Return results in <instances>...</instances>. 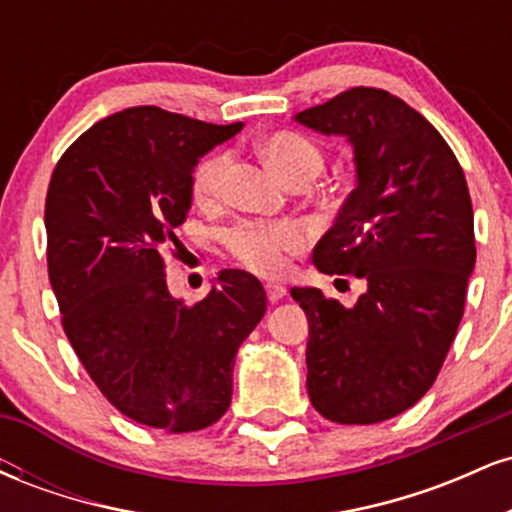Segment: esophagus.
<instances>
[{"mask_svg":"<svg viewBox=\"0 0 512 512\" xmlns=\"http://www.w3.org/2000/svg\"><path fill=\"white\" fill-rule=\"evenodd\" d=\"M264 289H267V298H269V301H272V303L281 301V298L286 296V286L274 284V281H269V284H264Z\"/></svg>","mask_w":512,"mask_h":512,"instance_id":"obj_1","label":"esophagus"}]
</instances>
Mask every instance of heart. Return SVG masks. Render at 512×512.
<instances>
[{"label":"heart","instance_id":"b5f03b06","mask_svg":"<svg viewBox=\"0 0 512 512\" xmlns=\"http://www.w3.org/2000/svg\"><path fill=\"white\" fill-rule=\"evenodd\" d=\"M260 151L276 178L284 180L286 185H293L298 180H315L325 168V156H322L320 146L296 132L272 134L269 139H264ZM228 168H231V156L223 151L211 154L199 163L192 175V192H195L197 202L209 204L221 197ZM223 240L243 267L252 269L255 274L274 276L286 267V257L303 250L305 233L293 223L243 221L228 228Z\"/></svg>","mask_w":512,"mask_h":512}]
</instances>
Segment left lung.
Returning a JSON list of instances; mask_svg holds the SVG:
<instances>
[{
  "mask_svg": "<svg viewBox=\"0 0 512 512\" xmlns=\"http://www.w3.org/2000/svg\"><path fill=\"white\" fill-rule=\"evenodd\" d=\"M293 120L354 149L356 187L313 262L366 286L351 308L291 289L310 327L308 395L334 424H378L426 395L460 327L477 262L467 180L438 129L380 88H351Z\"/></svg>",
  "mask_w": 512,
  "mask_h": 512,
  "instance_id": "1",
  "label": "left lung"
}]
</instances>
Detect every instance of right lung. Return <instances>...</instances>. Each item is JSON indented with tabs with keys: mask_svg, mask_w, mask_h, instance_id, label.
<instances>
[{
	"mask_svg": "<svg viewBox=\"0 0 512 512\" xmlns=\"http://www.w3.org/2000/svg\"><path fill=\"white\" fill-rule=\"evenodd\" d=\"M240 129L127 108L81 134L48 187V272L69 344L115 409L158 431H202L226 414L236 354L267 310L243 269H223L187 305L163 264L199 158Z\"/></svg>",
	"mask_w": 512,
	"mask_h": 512,
	"instance_id": "obj_1",
	"label": "right lung"
}]
</instances>
